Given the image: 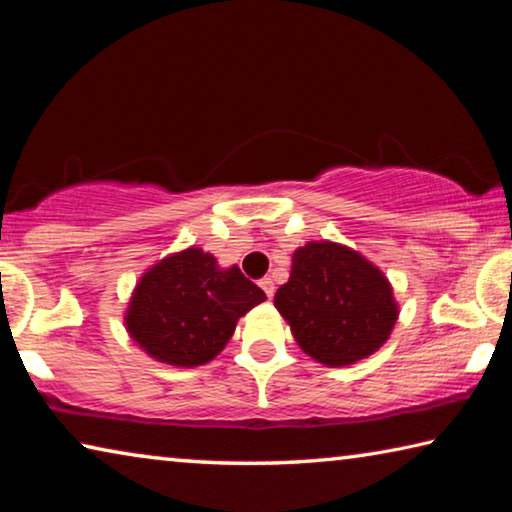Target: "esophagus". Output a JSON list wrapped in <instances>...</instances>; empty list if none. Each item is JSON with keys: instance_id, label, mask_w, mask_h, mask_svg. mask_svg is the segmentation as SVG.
Instances as JSON below:
<instances>
[{"instance_id": "1", "label": "esophagus", "mask_w": 512, "mask_h": 512, "mask_svg": "<svg viewBox=\"0 0 512 512\" xmlns=\"http://www.w3.org/2000/svg\"><path fill=\"white\" fill-rule=\"evenodd\" d=\"M259 287H262V291L266 293V298H268V300L273 298V293H275V284H273L271 277H264V280L259 282Z\"/></svg>"}]
</instances>
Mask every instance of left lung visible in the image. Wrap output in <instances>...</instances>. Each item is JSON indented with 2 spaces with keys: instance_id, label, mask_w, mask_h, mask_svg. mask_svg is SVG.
Wrapping results in <instances>:
<instances>
[{
  "instance_id": "1",
  "label": "left lung",
  "mask_w": 512,
  "mask_h": 512,
  "mask_svg": "<svg viewBox=\"0 0 512 512\" xmlns=\"http://www.w3.org/2000/svg\"><path fill=\"white\" fill-rule=\"evenodd\" d=\"M300 350L329 368L368 359L400 316L381 268L336 241H307L291 257L289 282L273 300Z\"/></svg>"
}]
</instances>
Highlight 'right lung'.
I'll return each instance as SVG.
<instances>
[{
	"mask_svg": "<svg viewBox=\"0 0 512 512\" xmlns=\"http://www.w3.org/2000/svg\"><path fill=\"white\" fill-rule=\"evenodd\" d=\"M264 300L239 266L223 268L212 253L189 246L146 268L128 300L124 327L151 359L196 368L210 363L239 318Z\"/></svg>",
	"mask_w": 512,
	"mask_h": 512,
	"instance_id": "right-lung-1",
	"label": "right lung"
}]
</instances>
